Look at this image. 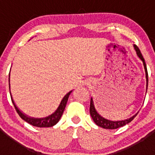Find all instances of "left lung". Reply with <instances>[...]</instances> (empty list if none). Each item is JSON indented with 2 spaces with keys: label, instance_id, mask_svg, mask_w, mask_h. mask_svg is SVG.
Segmentation results:
<instances>
[{
  "label": "left lung",
  "instance_id": "8db88e82",
  "mask_svg": "<svg viewBox=\"0 0 155 155\" xmlns=\"http://www.w3.org/2000/svg\"><path fill=\"white\" fill-rule=\"evenodd\" d=\"M134 48H135L136 51H137V55L139 56L140 59L143 61V65H144V68L145 70V76H146V89L148 88V71H147V68H146V64L145 62V59L143 58V54H142L141 51H140V48L137 47V46H134ZM90 114L91 116L92 119L94 121L95 124L97 126L101 127L104 128V129H117L118 127H123L126 125L127 124L130 123V121H132L134 120V118L137 116V114H136L135 115H134L133 117H131L129 119H126L124 121H109V120L106 119V118L101 117L99 114L97 112L96 109H95L94 106V102L92 98L91 99V103H90Z\"/></svg>",
  "mask_w": 155,
  "mask_h": 155
}]
</instances>
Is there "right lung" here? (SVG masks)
<instances>
[{
	"mask_svg": "<svg viewBox=\"0 0 155 155\" xmlns=\"http://www.w3.org/2000/svg\"><path fill=\"white\" fill-rule=\"evenodd\" d=\"M9 87H10V73H9ZM70 93H71V91H70L68 94H67L65 95L64 97L63 98V100H62L61 102L60 106H59L57 110H56L52 115L43 118H29V117L26 116L25 115L21 113V112L18 110V108L16 107V106L15 105L13 101H12V96H11V94H10V97H11V100H12V104H13L14 107H15L17 113L18 114V115H19V116L21 117L24 121H25L26 122H28V124H31V125L38 127H52L54 126V124H57V123L58 122L59 120H60L62 114H63L67 102H68V101L69 95L70 94Z\"/></svg>",
	"mask_w": 155,
	"mask_h": 155,
	"instance_id": "add662e5",
	"label": "right lung"
}]
</instances>
